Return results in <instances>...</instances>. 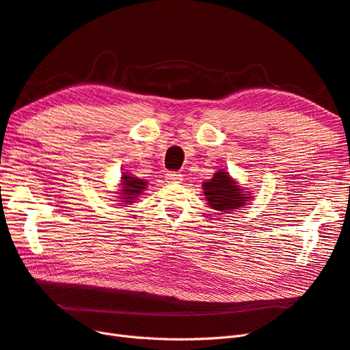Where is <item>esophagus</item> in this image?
Returning a JSON list of instances; mask_svg holds the SVG:
<instances>
[{
  "mask_svg": "<svg viewBox=\"0 0 350 350\" xmlns=\"http://www.w3.org/2000/svg\"><path fill=\"white\" fill-rule=\"evenodd\" d=\"M165 178H166L167 183H172V184H178V183L183 181V175L178 174V172H174V171L166 172Z\"/></svg>",
  "mask_w": 350,
  "mask_h": 350,
  "instance_id": "34e87169",
  "label": "esophagus"
}]
</instances>
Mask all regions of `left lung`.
I'll return each instance as SVG.
<instances>
[{"instance_id": "obj_1", "label": "left lung", "mask_w": 350, "mask_h": 350, "mask_svg": "<svg viewBox=\"0 0 350 350\" xmlns=\"http://www.w3.org/2000/svg\"><path fill=\"white\" fill-rule=\"evenodd\" d=\"M203 189L208 206L213 210H217L220 215L230 213L235 208L243 207L247 204V201L251 200V196L243 193L238 183L234 181L224 169H220L213 175V178L206 181L203 184Z\"/></svg>"}]
</instances>
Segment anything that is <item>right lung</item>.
<instances>
[{
  "mask_svg": "<svg viewBox=\"0 0 350 350\" xmlns=\"http://www.w3.org/2000/svg\"><path fill=\"white\" fill-rule=\"evenodd\" d=\"M147 181L134 176L133 174L122 172L121 176V193H118L121 204H131L134 200L139 198V196L144 191Z\"/></svg>",
  "mask_w": 350,
  "mask_h": 350,
  "instance_id": "obj_1",
  "label": "right lung"
}]
</instances>
